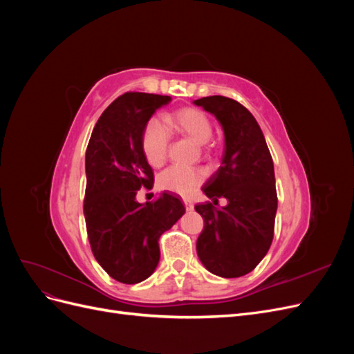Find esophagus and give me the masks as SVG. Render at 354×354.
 <instances>
[{"mask_svg":"<svg viewBox=\"0 0 354 354\" xmlns=\"http://www.w3.org/2000/svg\"><path fill=\"white\" fill-rule=\"evenodd\" d=\"M183 203H185V207H186L187 211H192V209H194V207H195L194 202H192L190 199H186V198L183 199Z\"/></svg>","mask_w":354,"mask_h":354,"instance_id":"1","label":"esophagus"}]
</instances>
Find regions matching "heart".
Masks as SVG:
<instances>
[{
  "label": "heart",
  "mask_w": 354,
  "mask_h": 354,
  "mask_svg": "<svg viewBox=\"0 0 354 354\" xmlns=\"http://www.w3.org/2000/svg\"><path fill=\"white\" fill-rule=\"evenodd\" d=\"M164 121L167 127L158 120H152L146 125L142 137L145 158L155 168L162 165L167 159L169 145L168 131L185 136L196 145H205L212 137L211 120L207 113L195 108H185L167 113ZM203 177H205L203 171L198 168L171 167L160 173L158 183L160 189L187 196L202 183Z\"/></svg>",
  "instance_id": "obj_1"
}]
</instances>
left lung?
<instances>
[{"instance_id": "8db88e82", "label": "left lung", "mask_w": 354, "mask_h": 354, "mask_svg": "<svg viewBox=\"0 0 354 354\" xmlns=\"http://www.w3.org/2000/svg\"><path fill=\"white\" fill-rule=\"evenodd\" d=\"M220 122L221 165L202 186L212 202L195 207L203 218L196 252L208 272L239 277L252 272L273 241L277 196L272 155L252 113L236 100L209 95L194 100ZM228 203L216 209L218 198Z\"/></svg>"}]
</instances>
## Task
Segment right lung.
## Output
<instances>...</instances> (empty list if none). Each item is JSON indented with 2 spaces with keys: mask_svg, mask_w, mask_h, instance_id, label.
<instances>
[{
  "mask_svg": "<svg viewBox=\"0 0 354 354\" xmlns=\"http://www.w3.org/2000/svg\"><path fill=\"white\" fill-rule=\"evenodd\" d=\"M169 95L125 93L106 109L85 152L84 216L95 260L122 283H138L159 263V238L185 214L177 195L164 192L155 202H137L153 183L142 137L152 115Z\"/></svg>",
  "mask_w": 354,
  "mask_h": 354,
  "instance_id": "1",
  "label": "right lung"
}]
</instances>
